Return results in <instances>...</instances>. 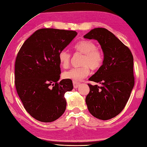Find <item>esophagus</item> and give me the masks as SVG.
Listing matches in <instances>:
<instances>
[{"instance_id":"1","label":"esophagus","mask_w":147,"mask_h":147,"mask_svg":"<svg viewBox=\"0 0 147 147\" xmlns=\"http://www.w3.org/2000/svg\"><path fill=\"white\" fill-rule=\"evenodd\" d=\"M73 85H74V88H78V87L79 86H80V83L74 81V82H73Z\"/></svg>"}]
</instances>
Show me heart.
Wrapping results in <instances>:
<instances>
[{
	"label": "heart",
	"instance_id": "b5f03b06",
	"mask_svg": "<svg viewBox=\"0 0 147 147\" xmlns=\"http://www.w3.org/2000/svg\"><path fill=\"white\" fill-rule=\"evenodd\" d=\"M75 49L84 54L82 61V67H75L65 71L63 74L65 78L70 79L75 82H80L85 78L93 70L100 69L104 61V54L97 48L96 43L92 41H82L75 46ZM71 55L66 49L61 50L58 54V59L61 65L67 68L70 65Z\"/></svg>",
	"mask_w": 147,
	"mask_h": 147
}]
</instances>
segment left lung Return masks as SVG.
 Returning a JSON list of instances; mask_svg holds the SVG:
<instances>
[{
  "label": "left lung",
  "instance_id": "1",
  "mask_svg": "<svg viewBox=\"0 0 147 147\" xmlns=\"http://www.w3.org/2000/svg\"><path fill=\"white\" fill-rule=\"evenodd\" d=\"M83 37L97 40L104 54L102 65L89 78L101 85L88 84L86 104L94 117L108 120L124 108L134 88L133 55L128 47L106 28H94Z\"/></svg>",
  "mask_w": 147,
  "mask_h": 147
}]
</instances>
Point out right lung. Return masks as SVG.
<instances>
[{"mask_svg": "<svg viewBox=\"0 0 147 147\" xmlns=\"http://www.w3.org/2000/svg\"><path fill=\"white\" fill-rule=\"evenodd\" d=\"M77 35L75 31L39 29L28 38L16 58L15 84L26 111L36 119L51 122L66 109L64 94L72 80L60 78L58 54Z\"/></svg>", "mask_w": 147, "mask_h": 147, "instance_id": "obj_1", "label": "right lung"}]
</instances>
